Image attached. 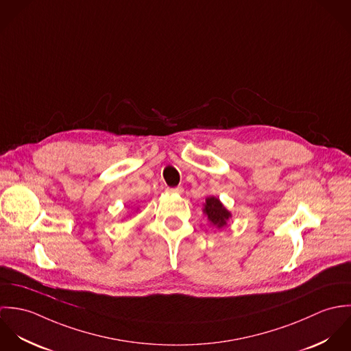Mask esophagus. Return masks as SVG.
Here are the masks:
<instances>
[{
	"instance_id": "34e87169",
	"label": "esophagus",
	"mask_w": 351,
	"mask_h": 351,
	"mask_svg": "<svg viewBox=\"0 0 351 351\" xmlns=\"http://www.w3.org/2000/svg\"><path fill=\"white\" fill-rule=\"evenodd\" d=\"M169 193H176V195H181L184 193V188L182 186H177V188H167Z\"/></svg>"
}]
</instances>
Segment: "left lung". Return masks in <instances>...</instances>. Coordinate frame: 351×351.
I'll use <instances>...</instances> for the list:
<instances>
[{
	"label": "left lung",
	"instance_id": "8db88e82",
	"mask_svg": "<svg viewBox=\"0 0 351 351\" xmlns=\"http://www.w3.org/2000/svg\"><path fill=\"white\" fill-rule=\"evenodd\" d=\"M204 213L208 216V220L217 228L224 227L227 224L228 219L231 217V212L220 202L219 199H216L213 196H210L205 200Z\"/></svg>",
	"mask_w": 351,
	"mask_h": 351
}]
</instances>
